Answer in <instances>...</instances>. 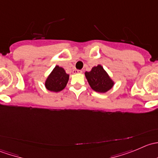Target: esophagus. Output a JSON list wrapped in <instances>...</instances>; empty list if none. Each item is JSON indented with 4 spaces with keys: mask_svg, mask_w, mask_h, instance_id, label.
<instances>
[{
    "mask_svg": "<svg viewBox=\"0 0 158 158\" xmlns=\"http://www.w3.org/2000/svg\"><path fill=\"white\" fill-rule=\"evenodd\" d=\"M73 73H82V70L75 69V70H73Z\"/></svg>",
    "mask_w": 158,
    "mask_h": 158,
    "instance_id": "34e87169",
    "label": "esophagus"
}]
</instances>
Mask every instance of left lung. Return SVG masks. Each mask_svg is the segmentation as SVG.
Returning <instances> with one entry per match:
<instances>
[{
    "instance_id": "1",
    "label": "left lung",
    "mask_w": 158,
    "mask_h": 158,
    "mask_svg": "<svg viewBox=\"0 0 158 158\" xmlns=\"http://www.w3.org/2000/svg\"><path fill=\"white\" fill-rule=\"evenodd\" d=\"M85 76L91 88L99 93L107 92L114 84V81L102 65L94 66L91 71L85 72Z\"/></svg>"
}]
</instances>
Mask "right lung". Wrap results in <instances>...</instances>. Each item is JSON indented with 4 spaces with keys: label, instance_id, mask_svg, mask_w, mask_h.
I'll use <instances>...</instances> for the list:
<instances>
[{
    "label": "right lung",
    "instance_id": "add662e5",
    "mask_svg": "<svg viewBox=\"0 0 158 158\" xmlns=\"http://www.w3.org/2000/svg\"><path fill=\"white\" fill-rule=\"evenodd\" d=\"M69 78V75L66 73V70L61 66H56L46 79V89L50 92H60L66 86Z\"/></svg>",
    "mask_w": 158,
    "mask_h": 158
}]
</instances>
